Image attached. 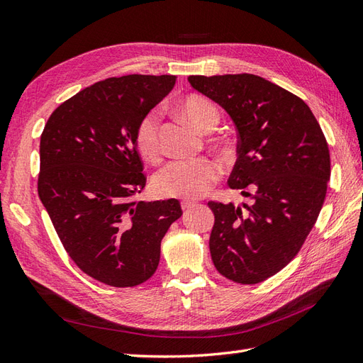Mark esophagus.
Returning <instances> with one entry per match:
<instances>
[{
  "label": "esophagus",
  "instance_id": "34e87169",
  "mask_svg": "<svg viewBox=\"0 0 363 363\" xmlns=\"http://www.w3.org/2000/svg\"><path fill=\"white\" fill-rule=\"evenodd\" d=\"M194 206H196V202H194V201H182V202H181V207H182L184 211L191 210Z\"/></svg>",
  "mask_w": 363,
  "mask_h": 363
}]
</instances>
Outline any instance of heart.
Segmentation results:
<instances>
[{"label":"heart","instance_id":"1","mask_svg":"<svg viewBox=\"0 0 363 363\" xmlns=\"http://www.w3.org/2000/svg\"><path fill=\"white\" fill-rule=\"evenodd\" d=\"M182 111L201 130H210L218 124L219 111L206 98L191 95L182 101ZM135 143L139 153L148 161H157L162 155L161 115L157 110L145 113L136 125ZM220 176L219 164L211 157L172 161L153 178V190L161 196L196 199L206 194Z\"/></svg>","mask_w":363,"mask_h":363}]
</instances>
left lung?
<instances>
[{
	"instance_id": "1",
	"label": "left lung",
	"mask_w": 363,
	"mask_h": 363,
	"mask_svg": "<svg viewBox=\"0 0 363 363\" xmlns=\"http://www.w3.org/2000/svg\"><path fill=\"white\" fill-rule=\"evenodd\" d=\"M189 82L233 119L239 141L228 185L253 201L208 202L213 264L230 281L259 284L299 253L315 224L331 172L327 139L299 96L265 78L191 75Z\"/></svg>"
}]
</instances>
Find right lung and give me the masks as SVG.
<instances>
[{"label":"right lung","instance_id":"add662e5","mask_svg":"<svg viewBox=\"0 0 363 363\" xmlns=\"http://www.w3.org/2000/svg\"><path fill=\"white\" fill-rule=\"evenodd\" d=\"M174 75L108 78L50 115L40 143L38 194L66 252L96 281L135 286L156 272L178 199L135 201L145 187L136 125Z\"/></svg>","mask_w":363,"mask_h":363}]
</instances>
